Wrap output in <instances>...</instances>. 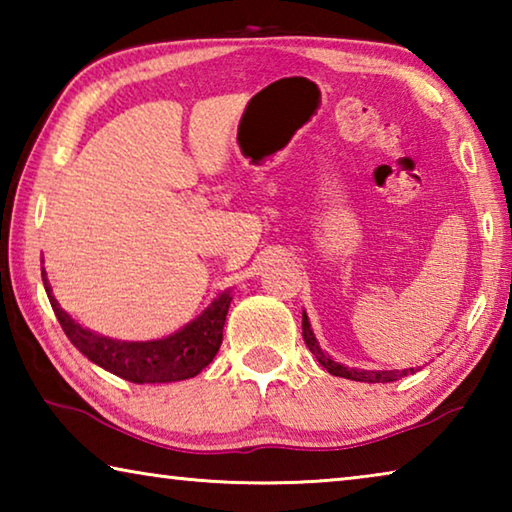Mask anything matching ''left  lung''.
<instances>
[{
	"instance_id": "left-lung-1",
	"label": "left lung",
	"mask_w": 512,
	"mask_h": 512,
	"mask_svg": "<svg viewBox=\"0 0 512 512\" xmlns=\"http://www.w3.org/2000/svg\"><path fill=\"white\" fill-rule=\"evenodd\" d=\"M302 339H305L309 352L314 354L318 359L320 366H323L329 375H336V377H343V379H352V381H368V384H384V381H395V379H402L406 375H413L415 370L420 368H404V370H357V368H348V366H341L339 361H334L329 354H325L320 350V345L316 341L314 332H311V325H309V318L305 311H302Z\"/></svg>"
}]
</instances>
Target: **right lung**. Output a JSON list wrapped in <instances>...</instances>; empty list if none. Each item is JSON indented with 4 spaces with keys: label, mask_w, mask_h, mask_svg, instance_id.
<instances>
[{
    "label": "right lung",
    "mask_w": 512,
    "mask_h": 512,
    "mask_svg": "<svg viewBox=\"0 0 512 512\" xmlns=\"http://www.w3.org/2000/svg\"><path fill=\"white\" fill-rule=\"evenodd\" d=\"M42 282L51 302V309L58 318L67 339L81 354L103 370L112 372L133 384H167L196 377L205 366H210L223 341V325L232 302L230 291H223L210 307L192 323L178 329L176 334L158 341H117L108 336L94 334L88 327H81L76 320L60 309L51 296L45 268Z\"/></svg>",
    "instance_id": "1"
}]
</instances>
